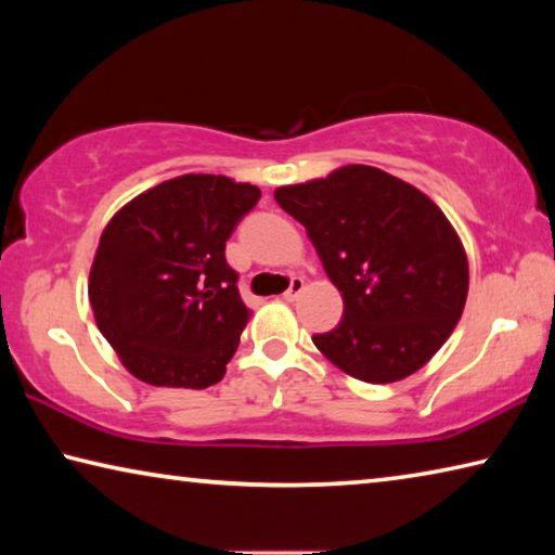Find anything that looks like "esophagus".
I'll list each match as a JSON object with an SVG mask.
<instances>
[{
	"mask_svg": "<svg viewBox=\"0 0 555 555\" xmlns=\"http://www.w3.org/2000/svg\"><path fill=\"white\" fill-rule=\"evenodd\" d=\"M304 288H306V281L300 276H294V279H291V286L284 291V296H281V298L296 300L300 294H304Z\"/></svg>",
	"mask_w": 555,
	"mask_h": 555,
	"instance_id": "1",
	"label": "esophagus"
}]
</instances>
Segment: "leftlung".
<instances>
[{"label":"left lung","mask_w":555,"mask_h":555,"mask_svg":"<svg viewBox=\"0 0 555 555\" xmlns=\"http://www.w3.org/2000/svg\"><path fill=\"white\" fill-rule=\"evenodd\" d=\"M276 203L304 224L343 294V321L313 343L337 370L370 384L418 372L463 315L469 269L443 210L374 166H343L281 185Z\"/></svg>","instance_id":"obj_1"}]
</instances>
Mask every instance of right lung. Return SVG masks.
Masks as SVG:
<instances>
[{
	"instance_id": "1",
	"label": "right lung",
	"mask_w": 555,
	"mask_h": 555,
	"mask_svg": "<svg viewBox=\"0 0 555 555\" xmlns=\"http://www.w3.org/2000/svg\"><path fill=\"white\" fill-rule=\"evenodd\" d=\"M259 198L251 183L185 173L112 215L88 296L100 333L137 379L208 389L224 377L251 315L224 242Z\"/></svg>"
}]
</instances>
